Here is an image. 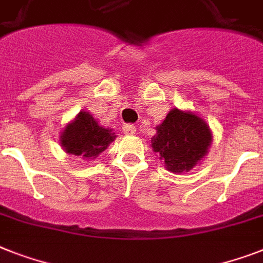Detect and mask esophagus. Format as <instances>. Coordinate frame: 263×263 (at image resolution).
Listing matches in <instances>:
<instances>
[{"label":"esophagus","instance_id":"esophagus-1","mask_svg":"<svg viewBox=\"0 0 263 263\" xmlns=\"http://www.w3.org/2000/svg\"><path fill=\"white\" fill-rule=\"evenodd\" d=\"M123 132H124L125 135H134L136 132V127L132 124H125L123 125Z\"/></svg>","mask_w":263,"mask_h":263}]
</instances>
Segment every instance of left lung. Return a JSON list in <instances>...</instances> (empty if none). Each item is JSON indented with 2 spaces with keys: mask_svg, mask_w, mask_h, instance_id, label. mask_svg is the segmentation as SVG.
<instances>
[{
  "mask_svg": "<svg viewBox=\"0 0 263 263\" xmlns=\"http://www.w3.org/2000/svg\"><path fill=\"white\" fill-rule=\"evenodd\" d=\"M155 129L153 151L163 161L166 170L174 174L191 172L200 165L212 144V131L206 121L191 110L173 108Z\"/></svg>",
  "mask_w": 263,
  "mask_h": 263,
  "instance_id": "left-lung-1",
  "label": "left lung"
}]
</instances>
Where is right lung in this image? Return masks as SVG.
<instances>
[{
	"label": "right lung",
	"instance_id": "add662e5",
	"mask_svg": "<svg viewBox=\"0 0 263 263\" xmlns=\"http://www.w3.org/2000/svg\"><path fill=\"white\" fill-rule=\"evenodd\" d=\"M116 139L110 128L100 125L90 112L81 110L65 125L59 136L62 148L85 161H93Z\"/></svg>",
	"mask_w": 263,
	"mask_h": 263
}]
</instances>
